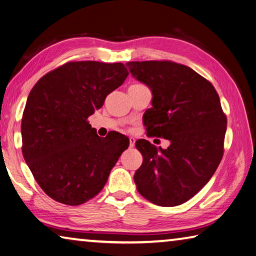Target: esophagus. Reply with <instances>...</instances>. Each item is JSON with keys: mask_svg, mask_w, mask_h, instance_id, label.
Masks as SVG:
<instances>
[{"mask_svg": "<svg viewBox=\"0 0 256 256\" xmlns=\"http://www.w3.org/2000/svg\"><path fill=\"white\" fill-rule=\"evenodd\" d=\"M135 138H132V137H130V138H129V146H130V147H134V146H135Z\"/></svg>", "mask_w": 256, "mask_h": 256, "instance_id": "34e87169", "label": "esophagus"}]
</instances>
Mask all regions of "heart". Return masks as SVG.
Listing matches in <instances>:
<instances>
[{"mask_svg":"<svg viewBox=\"0 0 256 256\" xmlns=\"http://www.w3.org/2000/svg\"><path fill=\"white\" fill-rule=\"evenodd\" d=\"M134 85H140V84H134Z\"/></svg>","mask_w":256,"mask_h":256,"instance_id":"heart-1","label":"heart"}]
</instances>
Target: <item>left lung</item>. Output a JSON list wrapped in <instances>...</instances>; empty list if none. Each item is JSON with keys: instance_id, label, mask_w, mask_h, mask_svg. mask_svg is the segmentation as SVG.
Masks as SVG:
<instances>
[{"instance_id": "1", "label": "left lung", "mask_w": 256, "mask_h": 256, "mask_svg": "<svg viewBox=\"0 0 256 256\" xmlns=\"http://www.w3.org/2000/svg\"><path fill=\"white\" fill-rule=\"evenodd\" d=\"M134 78L152 90L147 135L165 138L166 150L136 142L142 155L134 180L140 194L158 206L184 204L207 184L224 155L227 118L214 85L190 67L171 60L129 62Z\"/></svg>"}]
</instances>
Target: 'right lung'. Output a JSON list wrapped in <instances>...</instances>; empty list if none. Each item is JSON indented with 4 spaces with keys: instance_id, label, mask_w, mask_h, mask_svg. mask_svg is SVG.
<instances>
[{
    "instance_id": "obj_1",
    "label": "right lung",
    "mask_w": 256,
    "mask_h": 256,
    "mask_svg": "<svg viewBox=\"0 0 256 256\" xmlns=\"http://www.w3.org/2000/svg\"><path fill=\"white\" fill-rule=\"evenodd\" d=\"M122 62H68L48 72L31 90L22 114V154L44 194L78 206L100 192L129 140L101 138L88 118L124 82Z\"/></svg>"
}]
</instances>
